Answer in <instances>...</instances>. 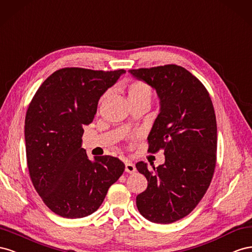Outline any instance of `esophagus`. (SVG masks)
<instances>
[{
    "label": "esophagus",
    "instance_id": "obj_1",
    "mask_svg": "<svg viewBox=\"0 0 252 252\" xmlns=\"http://www.w3.org/2000/svg\"><path fill=\"white\" fill-rule=\"evenodd\" d=\"M135 171H136L135 164L130 161H126V172H127V173H134Z\"/></svg>",
    "mask_w": 252,
    "mask_h": 252
}]
</instances>
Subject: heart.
Here are the masks:
<instances>
[{
    "label": "heart",
    "mask_w": 252,
    "mask_h": 252,
    "mask_svg": "<svg viewBox=\"0 0 252 252\" xmlns=\"http://www.w3.org/2000/svg\"><path fill=\"white\" fill-rule=\"evenodd\" d=\"M106 94H104L99 100V104L103 102ZM127 97L130 102H137V101H151L152 98V89L151 86L140 80H135L131 82L127 86Z\"/></svg>",
    "instance_id": "heart-1"
}]
</instances>
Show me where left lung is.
Returning a JSON list of instances; mask_svg holds the SVG:
<instances>
[{"label":"left lung","instance_id":"1","mask_svg":"<svg viewBox=\"0 0 252 252\" xmlns=\"http://www.w3.org/2000/svg\"><path fill=\"white\" fill-rule=\"evenodd\" d=\"M130 73L154 88L160 99L148 152L163 150L166 158L153 170L143 161L136 163L148 179L136 205L150 221L170 224L198 205L212 181L218 148L214 107L205 85L182 66L167 64Z\"/></svg>","mask_w":252,"mask_h":252}]
</instances>
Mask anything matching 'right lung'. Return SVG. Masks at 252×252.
<instances>
[{
    "mask_svg": "<svg viewBox=\"0 0 252 252\" xmlns=\"http://www.w3.org/2000/svg\"><path fill=\"white\" fill-rule=\"evenodd\" d=\"M126 73L64 67L41 84L25 117L26 159L35 191L54 213L80 219L95 212L125 163L110 155L91 161L81 148L83 127L103 93Z\"/></svg>",
    "mask_w": 252,
    "mask_h": 252,
    "instance_id": "add662e5",
    "label": "right lung"
}]
</instances>
